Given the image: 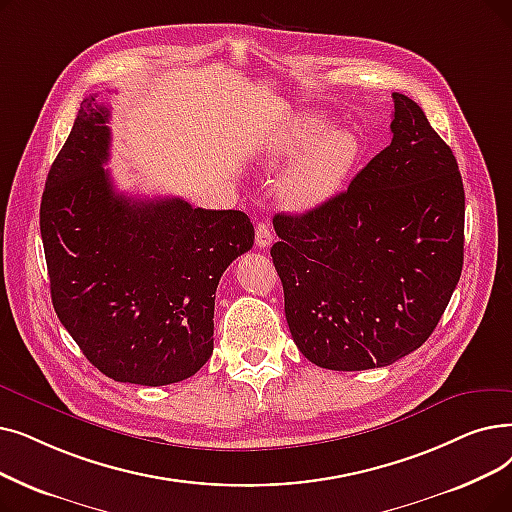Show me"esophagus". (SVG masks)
<instances>
[{"instance_id":"obj_1","label":"esophagus","mask_w":512,"mask_h":512,"mask_svg":"<svg viewBox=\"0 0 512 512\" xmlns=\"http://www.w3.org/2000/svg\"><path fill=\"white\" fill-rule=\"evenodd\" d=\"M255 242H257V247H261V249H265L268 244H272V230H270L268 224H265V221H259L257 228H255Z\"/></svg>"}]
</instances>
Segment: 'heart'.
<instances>
[{"label":"heart","instance_id":"obj_1","mask_svg":"<svg viewBox=\"0 0 512 512\" xmlns=\"http://www.w3.org/2000/svg\"><path fill=\"white\" fill-rule=\"evenodd\" d=\"M328 121L303 113L293 117L263 146L261 163L282 169L296 161L282 180V198L293 209H311L339 190L358 159V140L353 133L335 129L324 137Z\"/></svg>","mask_w":512,"mask_h":512}]
</instances>
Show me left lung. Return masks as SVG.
<instances>
[{"mask_svg":"<svg viewBox=\"0 0 512 512\" xmlns=\"http://www.w3.org/2000/svg\"><path fill=\"white\" fill-rule=\"evenodd\" d=\"M391 133L345 192L274 217L286 322L320 368L402 360L431 337L460 280L464 188L454 152L397 92Z\"/></svg>","mask_w":512,"mask_h":512,"instance_id":"left-lung-1","label":"left lung"}]
</instances>
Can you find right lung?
<instances>
[{"instance_id":"right-lung-1","label":"right lung","mask_w":512,"mask_h":512,"mask_svg":"<svg viewBox=\"0 0 512 512\" xmlns=\"http://www.w3.org/2000/svg\"><path fill=\"white\" fill-rule=\"evenodd\" d=\"M108 119L87 96L48 173L39 226L52 303L108 379L169 385L211 358L219 278L255 230L242 211L117 192L104 169Z\"/></svg>"}]
</instances>
